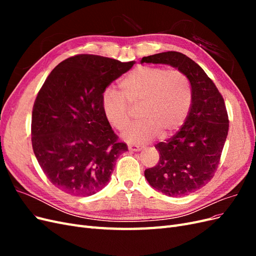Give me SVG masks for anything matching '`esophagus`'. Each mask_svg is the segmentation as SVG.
I'll return each mask as SVG.
<instances>
[{
  "label": "esophagus",
  "mask_w": 256,
  "mask_h": 256,
  "mask_svg": "<svg viewBox=\"0 0 256 256\" xmlns=\"http://www.w3.org/2000/svg\"><path fill=\"white\" fill-rule=\"evenodd\" d=\"M143 147L140 146V145H128V150H131V152H140L142 150Z\"/></svg>",
  "instance_id": "34e87169"
}]
</instances>
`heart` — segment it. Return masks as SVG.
<instances>
[{"label": "heart", "instance_id": "1", "mask_svg": "<svg viewBox=\"0 0 256 256\" xmlns=\"http://www.w3.org/2000/svg\"><path fill=\"white\" fill-rule=\"evenodd\" d=\"M120 85L124 95L106 88L100 104L106 120L120 131L130 122L128 104H140L142 120L124 131L125 141L145 144L160 134L162 138L172 136L184 125L192 104V88L182 72L140 66L124 76Z\"/></svg>", "mask_w": 256, "mask_h": 256}]
</instances>
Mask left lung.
<instances>
[{
  "instance_id": "left-lung-1",
  "label": "left lung",
  "mask_w": 256,
  "mask_h": 256,
  "mask_svg": "<svg viewBox=\"0 0 256 256\" xmlns=\"http://www.w3.org/2000/svg\"><path fill=\"white\" fill-rule=\"evenodd\" d=\"M141 63L170 65L191 83L192 104L187 118L175 136L154 146L160 159L144 172L152 187L164 194L188 196L210 182L219 164L228 131L224 100L202 67L180 52L144 56Z\"/></svg>"
}]
</instances>
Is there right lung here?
I'll list each match as a JSON object with an SVG mask.
<instances>
[{"label":"right lung","mask_w":256,"mask_h":256,"mask_svg":"<svg viewBox=\"0 0 256 256\" xmlns=\"http://www.w3.org/2000/svg\"><path fill=\"white\" fill-rule=\"evenodd\" d=\"M127 63L80 54L60 63L46 79L32 113V145L48 180L68 194L90 196L110 180L128 150L104 118L102 92L127 72Z\"/></svg>","instance_id":"right-lung-1"}]
</instances>
